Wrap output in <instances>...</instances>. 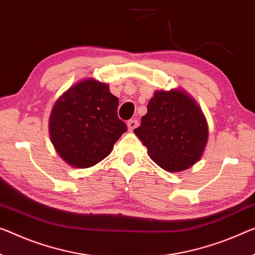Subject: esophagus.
<instances>
[{"label": "esophagus", "mask_w": 255, "mask_h": 255, "mask_svg": "<svg viewBox=\"0 0 255 255\" xmlns=\"http://www.w3.org/2000/svg\"><path fill=\"white\" fill-rule=\"evenodd\" d=\"M138 125H139L138 121H136V120H130V121H128V131H133L136 127H138Z\"/></svg>", "instance_id": "34e87169"}]
</instances>
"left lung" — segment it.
<instances>
[{
	"label": "left lung",
	"mask_w": 255,
	"mask_h": 255,
	"mask_svg": "<svg viewBox=\"0 0 255 255\" xmlns=\"http://www.w3.org/2000/svg\"><path fill=\"white\" fill-rule=\"evenodd\" d=\"M134 134L148 155L167 172H181L201 159L209 139V127L201 107L182 89L157 90Z\"/></svg>",
	"instance_id": "8db88e82"
}]
</instances>
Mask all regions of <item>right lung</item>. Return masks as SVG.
<instances>
[{
    "label": "right lung",
    "instance_id": "obj_1",
    "mask_svg": "<svg viewBox=\"0 0 255 255\" xmlns=\"http://www.w3.org/2000/svg\"><path fill=\"white\" fill-rule=\"evenodd\" d=\"M119 98L108 84L87 77L58 98L49 133L58 155L68 165L87 168L111 154L128 128L117 116Z\"/></svg>",
    "mask_w": 255,
    "mask_h": 255
}]
</instances>
